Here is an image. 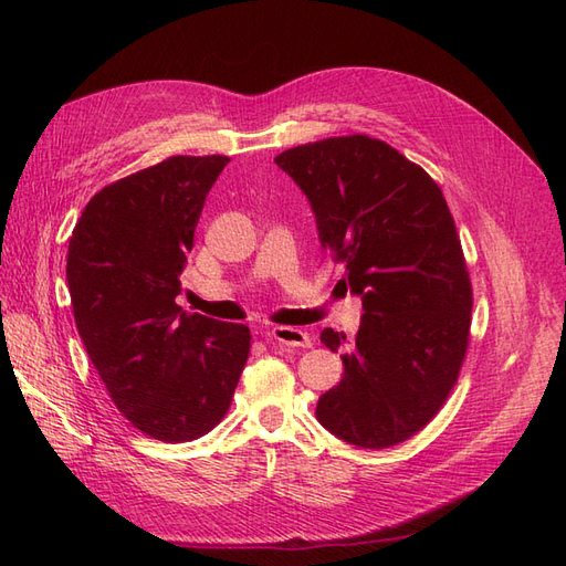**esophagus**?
<instances>
[{"label":"esophagus","mask_w":566,"mask_h":566,"mask_svg":"<svg viewBox=\"0 0 566 566\" xmlns=\"http://www.w3.org/2000/svg\"><path fill=\"white\" fill-rule=\"evenodd\" d=\"M269 337L281 347H310L312 339L304 331L293 328V325H273L269 331Z\"/></svg>","instance_id":"1"}]
</instances>
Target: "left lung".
Here are the masks:
<instances>
[{"mask_svg": "<svg viewBox=\"0 0 566 566\" xmlns=\"http://www.w3.org/2000/svg\"><path fill=\"white\" fill-rule=\"evenodd\" d=\"M276 165L364 306L352 342L321 333L331 352L352 349L316 418L354 447L389 449L437 416L468 349L472 287L449 205L422 167L361 134L283 150Z\"/></svg>", "mask_w": 566, "mask_h": 566, "instance_id": "8db88e82", "label": "left lung"}]
</instances>
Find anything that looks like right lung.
Listing matches in <instances>:
<instances>
[{
	"mask_svg": "<svg viewBox=\"0 0 566 566\" xmlns=\"http://www.w3.org/2000/svg\"><path fill=\"white\" fill-rule=\"evenodd\" d=\"M227 156H175L119 179L84 208L65 279L77 333L111 399L136 430L198 439L224 418L250 328L177 304L179 273Z\"/></svg>",
	"mask_w": 566,
	"mask_h": 566,
	"instance_id": "add662e5",
	"label": "right lung"
}]
</instances>
